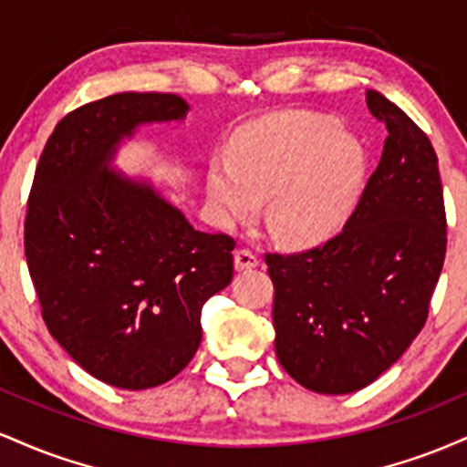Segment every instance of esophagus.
<instances>
[{"instance_id":"34e87169","label":"esophagus","mask_w":467,"mask_h":467,"mask_svg":"<svg viewBox=\"0 0 467 467\" xmlns=\"http://www.w3.org/2000/svg\"><path fill=\"white\" fill-rule=\"evenodd\" d=\"M259 265V256L250 250H237L234 252V270L237 272H245L252 270V267Z\"/></svg>"}]
</instances>
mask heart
Wrapping results in <instances>:
<instances>
[{
  "label": "heart",
  "mask_w": 467,
  "mask_h": 467,
  "mask_svg": "<svg viewBox=\"0 0 467 467\" xmlns=\"http://www.w3.org/2000/svg\"><path fill=\"white\" fill-rule=\"evenodd\" d=\"M367 173L358 136L329 118L278 111L239 127L206 169V195L223 226L254 215L287 245L323 244L351 215Z\"/></svg>",
  "instance_id": "obj_1"
}]
</instances>
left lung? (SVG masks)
<instances>
[{
  "instance_id": "1",
  "label": "left lung",
  "mask_w": 467,
  "mask_h": 467,
  "mask_svg": "<svg viewBox=\"0 0 467 467\" xmlns=\"http://www.w3.org/2000/svg\"><path fill=\"white\" fill-rule=\"evenodd\" d=\"M389 136L340 234L301 254H267L275 349L305 389L345 395L378 379L421 331L446 256L437 153L398 105L367 89Z\"/></svg>"
}]
</instances>
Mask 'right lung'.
<instances>
[{"label":"right lung","instance_id":"1","mask_svg":"<svg viewBox=\"0 0 467 467\" xmlns=\"http://www.w3.org/2000/svg\"><path fill=\"white\" fill-rule=\"evenodd\" d=\"M178 94L120 92L47 138L26 215L41 314L78 367L116 389L175 378L202 342V307L233 281L234 241L200 233L147 178L114 160L140 127L182 122Z\"/></svg>","mask_w":467,"mask_h":467}]
</instances>
